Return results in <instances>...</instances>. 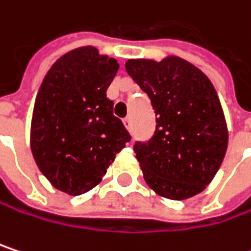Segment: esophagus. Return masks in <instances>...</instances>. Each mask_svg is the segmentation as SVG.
<instances>
[{
	"label": "esophagus",
	"mask_w": 251,
	"mask_h": 251,
	"mask_svg": "<svg viewBox=\"0 0 251 251\" xmlns=\"http://www.w3.org/2000/svg\"><path fill=\"white\" fill-rule=\"evenodd\" d=\"M124 125H125V127L127 129V130H130V129H132V121H130V118H126V119H124Z\"/></svg>",
	"instance_id": "obj_1"
}]
</instances>
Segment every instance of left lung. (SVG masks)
Returning a JSON list of instances; mask_svg holds the SVG:
<instances>
[{
	"label": "left lung",
	"instance_id": "obj_1",
	"mask_svg": "<svg viewBox=\"0 0 251 251\" xmlns=\"http://www.w3.org/2000/svg\"><path fill=\"white\" fill-rule=\"evenodd\" d=\"M125 69L149 96L156 116L153 138L133 147L148 187L175 201L204 191L228 145L226 116L211 80L178 56L161 61L130 58Z\"/></svg>",
	"mask_w": 251,
	"mask_h": 251
}]
</instances>
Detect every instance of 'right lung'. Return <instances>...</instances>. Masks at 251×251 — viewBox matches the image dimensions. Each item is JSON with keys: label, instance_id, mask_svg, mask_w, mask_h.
Returning <instances> with one entry per match:
<instances>
[{"label": "right lung", "instance_id": "right-lung-1", "mask_svg": "<svg viewBox=\"0 0 251 251\" xmlns=\"http://www.w3.org/2000/svg\"><path fill=\"white\" fill-rule=\"evenodd\" d=\"M118 70L115 58L84 46L63 54L43 79L30 147L38 170L58 191L81 195L95 188L130 141L106 96Z\"/></svg>", "mask_w": 251, "mask_h": 251}]
</instances>
